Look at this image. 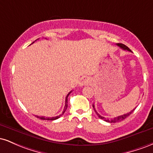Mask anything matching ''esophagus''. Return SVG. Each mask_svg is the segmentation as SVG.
I'll use <instances>...</instances> for the list:
<instances>
[{
  "label": "esophagus",
  "instance_id": "34e87169",
  "mask_svg": "<svg viewBox=\"0 0 153 153\" xmlns=\"http://www.w3.org/2000/svg\"><path fill=\"white\" fill-rule=\"evenodd\" d=\"M89 82H90L89 78H87V77H84V78H82L81 80H80V81L79 82V86L82 87L84 86V85H88Z\"/></svg>",
  "mask_w": 153,
  "mask_h": 153
}]
</instances>
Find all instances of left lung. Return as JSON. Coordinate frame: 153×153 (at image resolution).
<instances>
[{
	"instance_id": "left-lung-1",
	"label": "left lung",
	"mask_w": 153,
	"mask_h": 153,
	"mask_svg": "<svg viewBox=\"0 0 153 153\" xmlns=\"http://www.w3.org/2000/svg\"><path fill=\"white\" fill-rule=\"evenodd\" d=\"M117 46H119V47H120V48H122V50H128V51H129V52H131V51L130 50H129V47L126 46V45H123V44L118 43V44H117ZM93 107H94V111H95V112H96V114L98 115V117H99L100 119H103V120L106 121V122H109V123H115V122H121V121L124 120V119H126V118H127V117H129V116L132 113V112L134 111V109H135V108H134V109H133V110H131L130 112H129V113H127V114H123V115H121V116H119V117H115V118H114V119H106V118H105V117H101V116L98 113L97 111H96V109H95L94 105H93Z\"/></svg>"
}]
</instances>
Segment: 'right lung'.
Returning <instances> with one entry per match:
<instances>
[{
    "mask_svg": "<svg viewBox=\"0 0 153 153\" xmlns=\"http://www.w3.org/2000/svg\"><path fill=\"white\" fill-rule=\"evenodd\" d=\"M33 43H34V42H33ZM71 92H72V91L69 93V94L67 95V96H66V98H65V105L64 110H63L62 114L59 115V116H57V117H51V118H50V117H48V118H47V117H39V116H36V117H37V118H39V119H42V120H55V119H57L58 118H59V117H60L61 116H62L63 114H64L67 108H68V96H69L70 94H71Z\"/></svg>",
    "mask_w": 153,
    "mask_h": 153,
    "instance_id": "add662e5",
    "label": "right lung"
}]
</instances>
